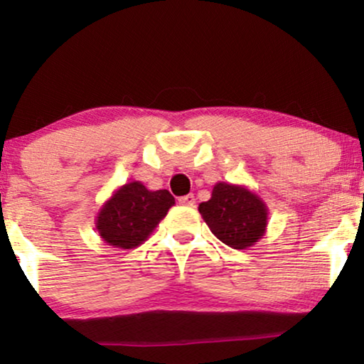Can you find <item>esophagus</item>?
<instances>
[{
    "label": "esophagus",
    "mask_w": 364,
    "mask_h": 364,
    "mask_svg": "<svg viewBox=\"0 0 364 364\" xmlns=\"http://www.w3.org/2000/svg\"><path fill=\"white\" fill-rule=\"evenodd\" d=\"M179 205H183V206H195V203H196V200H195V195H186V196H181L179 198Z\"/></svg>",
    "instance_id": "esophagus-1"
}]
</instances>
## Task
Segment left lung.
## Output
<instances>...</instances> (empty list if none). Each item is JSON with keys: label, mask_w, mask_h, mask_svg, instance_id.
I'll list each match as a JSON object with an SVG mask.
<instances>
[{"label": "left lung", "mask_w": 364, "mask_h": 364, "mask_svg": "<svg viewBox=\"0 0 364 364\" xmlns=\"http://www.w3.org/2000/svg\"><path fill=\"white\" fill-rule=\"evenodd\" d=\"M213 235L232 250H246L264 235L268 208L248 188L216 183L211 198L198 206Z\"/></svg>", "instance_id": "1"}]
</instances>
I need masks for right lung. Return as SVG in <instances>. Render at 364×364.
Listing matches in <instances>:
<instances>
[{
	"instance_id": "obj_1",
	"label": "right lung",
	"mask_w": 364,
	"mask_h": 364,
	"mask_svg": "<svg viewBox=\"0 0 364 364\" xmlns=\"http://www.w3.org/2000/svg\"><path fill=\"white\" fill-rule=\"evenodd\" d=\"M174 205L168 190L149 191L143 183H126L114 191L96 216V230L114 248L132 250L151 235Z\"/></svg>"
}]
</instances>
